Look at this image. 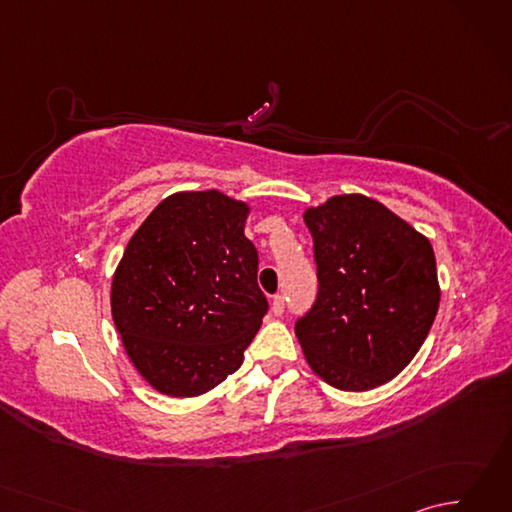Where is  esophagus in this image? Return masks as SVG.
I'll return each mask as SVG.
<instances>
[{
  "label": "esophagus",
  "mask_w": 512,
  "mask_h": 512,
  "mask_svg": "<svg viewBox=\"0 0 512 512\" xmlns=\"http://www.w3.org/2000/svg\"><path fill=\"white\" fill-rule=\"evenodd\" d=\"M284 310H286L284 295H275L273 301H270V312H273L275 317H281V314H284Z\"/></svg>",
  "instance_id": "esophagus-1"
}]
</instances>
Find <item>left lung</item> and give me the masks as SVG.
Here are the masks:
<instances>
[{"label":"left lung","mask_w":512,"mask_h":512,"mask_svg":"<svg viewBox=\"0 0 512 512\" xmlns=\"http://www.w3.org/2000/svg\"><path fill=\"white\" fill-rule=\"evenodd\" d=\"M319 295L295 325L310 369L343 391L389 383L418 354L440 306L429 237L363 193L303 211Z\"/></svg>","instance_id":"obj_1"}]
</instances>
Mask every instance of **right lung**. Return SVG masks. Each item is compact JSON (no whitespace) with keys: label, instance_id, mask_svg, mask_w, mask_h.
<instances>
[{"label":"right lung","instance_id":"1","mask_svg":"<svg viewBox=\"0 0 512 512\" xmlns=\"http://www.w3.org/2000/svg\"><path fill=\"white\" fill-rule=\"evenodd\" d=\"M250 204L217 189L167 195L125 246L110 306L129 361L156 391L195 398L244 363L268 303Z\"/></svg>","mask_w":512,"mask_h":512}]
</instances>
